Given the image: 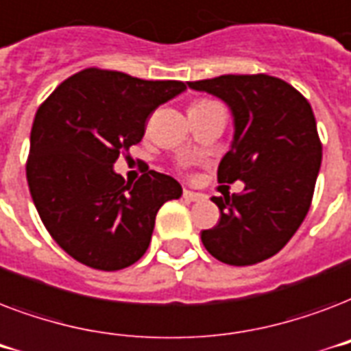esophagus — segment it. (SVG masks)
Wrapping results in <instances>:
<instances>
[{"mask_svg": "<svg viewBox=\"0 0 351 351\" xmlns=\"http://www.w3.org/2000/svg\"><path fill=\"white\" fill-rule=\"evenodd\" d=\"M184 198H186L187 202H200V200H204L206 197H204L202 193H195L186 189V191H184Z\"/></svg>", "mask_w": 351, "mask_h": 351, "instance_id": "obj_1", "label": "esophagus"}]
</instances>
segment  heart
<instances>
[{
  "instance_id": "heart-1",
  "label": "heart",
  "mask_w": 351,
  "mask_h": 351,
  "mask_svg": "<svg viewBox=\"0 0 351 351\" xmlns=\"http://www.w3.org/2000/svg\"><path fill=\"white\" fill-rule=\"evenodd\" d=\"M211 104H215V101H209V100H198L195 101L191 106V109H197V107H206V106H211Z\"/></svg>"
}]
</instances>
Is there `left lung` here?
<instances>
[{
	"mask_svg": "<svg viewBox=\"0 0 351 351\" xmlns=\"http://www.w3.org/2000/svg\"><path fill=\"white\" fill-rule=\"evenodd\" d=\"M187 85L231 109L233 142L217 175L219 182H244L240 195L211 198L220 220L202 231V244L230 266L266 261L288 244L310 211L322 160L311 106L267 74H224Z\"/></svg>",
	"mask_w": 351,
	"mask_h": 351,
	"instance_id": "left-lung-1",
	"label": "left lung"
}]
</instances>
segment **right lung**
<instances>
[{
  "label": "right lung",
  "mask_w": 351,
  "mask_h": 351,
  "mask_svg": "<svg viewBox=\"0 0 351 351\" xmlns=\"http://www.w3.org/2000/svg\"><path fill=\"white\" fill-rule=\"evenodd\" d=\"M186 89L175 80L93 67L65 80L41 104L30 131L27 182L41 222L73 258L117 271L147 251L158 209L180 198L182 186L156 171L129 184L112 165L142 140L149 114Z\"/></svg>",
  "instance_id": "right-lung-1"
}]
</instances>
